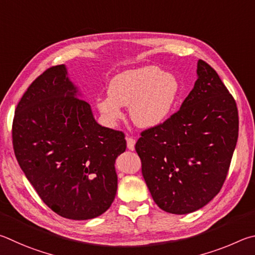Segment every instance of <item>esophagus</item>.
<instances>
[{
	"label": "esophagus",
	"instance_id": "1",
	"mask_svg": "<svg viewBox=\"0 0 255 255\" xmlns=\"http://www.w3.org/2000/svg\"><path fill=\"white\" fill-rule=\"evenodd\" d=\"M127 144H128V150H134V145H135V139H133L131 136L127 137Z\"/></svg>",
	"mask_w": 255,
	"mask_h": 255
}]
</instances>
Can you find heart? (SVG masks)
I'll use <instances>...</instances> for the list:
<instances>
[{
	"instance_id": "heart-1",
	"label": "heart",
	"mask_w": 255,
	"mask_h": 255,
	"mask_svg": "<svg viewBox=\"0 0 255 255\" xmlns=\"http://www.w3.org/2000/svg\"><path fill=\"white\" fill-rule=\"evenodd\" d=\"M109 97L98 98L97 109L106 118H121L120 106H130V116L136 127L150 128L167 120L177 101L179 83L172 74L159 67L145 66L125 70L111 79Z\"/></svg>"
}]
</instances>
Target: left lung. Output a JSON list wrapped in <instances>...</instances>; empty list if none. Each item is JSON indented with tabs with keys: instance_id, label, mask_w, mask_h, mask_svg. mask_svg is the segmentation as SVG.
<instances>
[{
	"instance_id": "obj_1",
	"label": "left lung",
	"mask_w": 255,
	"mask_h": 255,
	"mask_svg": "<svg viewBox=\"0 0 255 255\" xmlns=\"http://www.w3.org/2000/svg\"><path fill=\"white\" fill-rule=\"evenodd\" d=\"M180 110L141 132L135 151L154 203L171 214L193 213L220 193L239 137L232 94L206 61Z\"/></svg>"
}]
</instances>
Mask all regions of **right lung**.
Returning <instances> with one entry per match:
<instances>
[{"label":"right lung","instance_id":"obj_1","mask_svg":"<svg viewBox=\"0 0 255 255\" xmlns=\"http://www.w3.org/2000/svg\"><path fill=\"white\" fill-rule=\"evenodd\" d=\"M15 158L47 206L69 220L105 213L118 190L115 159L122 131L104 128L77 97L65 65L44 70L26 89L12 124Z\"/></svg>","mask_w":255,"mask_h":255}]
</instances>
